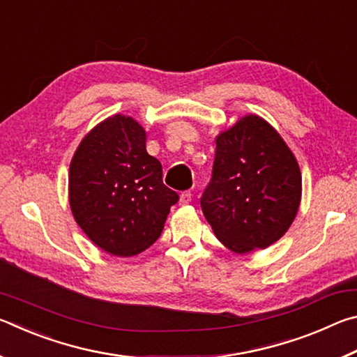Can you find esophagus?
I'll list each match as a JSON object with an SVG mask.
<instances>
[{
	"mask_svg": "<svg viewBox=\"0 0 357 357\" xmlns=\"http://www.w3.org/2000/svg\"><path fill=\"white\" fill-rule=\"evenodd\" d=\"M192 202V192L190 190H185L181 193L179 197V204H189Z\"/></svg>",
	"mask_w": 357,
	"mask_h": 357,
	"instance_id": "34e87169",
	"label": "esophagus"
}]
</instances>
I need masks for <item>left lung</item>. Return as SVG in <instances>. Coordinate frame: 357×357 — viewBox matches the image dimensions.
<instances>
[{"instance_id": "obj_1", "label": "left lung", "mask_w": 357, "mask_h": 357, "mask_svg": "<svg viewBox=\"0 0 357 357\" xmlns=\"http://www.w3.org/2000/svg\"><path fill=\"white\" fill-rule=\"evenodd\" d=\"M211 181L200 204L215 238L234 253L266 249L291 225L301 172L282 137L249 114L217 137Z\"/></svg>"}]
</instances>
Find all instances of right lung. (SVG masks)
I'll list each match as a JSON object with an SVG mask.
<instances>
[{
    "mask_svg": "<svg viewBox=\"0 0 357 357\" xmlns=\"http://www.w3.org/2000/svg\"><path fill=\"white\" fill-rule=\"evenodd\" d=\"M179 195L146 153V134L114 114L89 132L69 168L70 209L84 234L112 255L134 257L159 239Z\"/></svg>",
    "mask_w": 357,
    "mask_h": 357,
    "instance_id": "1",
    "label": "right lung"
}]
</instances>
